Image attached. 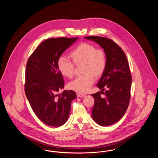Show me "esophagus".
<instances>
[{
  "label": "esophagus",
  "mask_w": 158,
  "mask_h": 158,
  "mask_svg": "<svg viewBox=\"0 0 158 158\" xmlns=\"http://www.w3.org/2000/svg\"><path fill=\"white\" fill-rule=\"evenodd\" d=\"M76 94H77V97H85V96H86L85 94H81V93H79V92H77Z\"/></svg>",
  "instance_id": "obj_1"
}]
</instances>
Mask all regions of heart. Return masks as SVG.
I'll list each match as a JSON object with an SVG mask.
<instances>
[{"instance_id": "heart-1", "label": "heart", "mask_w": 158, "mask_h": 158, "mask_svg": "<svg viewBox=\"0 0 158 158\" xmlns=\"http://www.w3.org/2000/svg\"><path fill=\"white\" fill-rule=\"evenodd\" d=\"M70 57L76 65L83 63V72L85 74L78 76L69 83V86L77 92H86L95 82L94 75L99 76L105 70L106 66L105 52L92 44L83 43L72 52ZM74 64L64 56H60L57 60V66L60 73L68 78H72L74 75Z\"/></svg>"}]
</instances>
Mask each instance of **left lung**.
Here are the masks:
<instances>
[{
    "label": "left lung",
    "instance_id": "8db88e82",
    "mask_svg": "<svg viewBox=\"0 0 158 158\" xmlns=\"http://www.w3.org/2000/svg\"><path fill=\"white\" fill-rule=\"evenodd\" d=\"M85 38L97 43L106 54V68L97 85L102 91L91 94L95 99L92 116L100 126H110L120 120L129 105L131 75L127 59L120 47L111 39L98 36ZM101 93L105 97L101 98Z\"/></svg>",
    "mask_w": 158,
    "mask_h": 158
}]
</instances>
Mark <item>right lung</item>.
<instances>
[{
    "label": "right lung",
    "mask_w": 158,
    "mask_h": 158,
    "mask_svg": "<svg viewBox=\"0 0 158 158\" xmlns=\"http://www.w3.org/2000/svg\"><path fill=\"white\" fill-rule=\"evenodd\" d=\"M77 38L47 39L38 46L27 63L26 97L38 118L50 126L59 127L67 121L71 102L76 98L72 90L57 94L64 85L57 60Z\"/></svg>",
    "instance_id": "1"
}]
</instances>
